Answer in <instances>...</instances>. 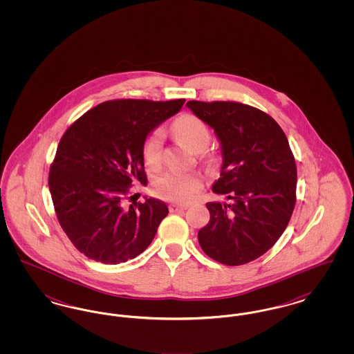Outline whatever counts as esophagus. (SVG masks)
Wrapping results in <instances>:
<instances>
[{"label":"esophagus","instance_id":"34e87169","mask_svg":"<svg viewBox=\"0 0 354 354\" xmlns=\"http://www.w3.org/2000/svg\"><path fill=\"white\" fill-rule=\"evenodd\" d=\"M187 209V205H179V204H171L169 205V211L171 212H180Z\"/></svg>","mask_w":354,"mask_h":354}]
</instances>
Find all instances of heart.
Segmentation results:
<instances>
[{"mask_svg":"<svg viewBox=\"0 0 354 354\" xmlns=\"http://www.w3.org/2000/svg\"><path fill=\"white\" fill-rule=\"evenodd\" d=\"M174 134L188 150L201 152L209 143V131L202 120L185 114L174 122ZM162 158V133L153 131L143 143V160L149 167H156ZM202 188V179L195 174L166 172L153 180V194L171 202L187 203Z\"/></svg>","mask_w":354,"mask_h":354,"instance_id":"heart-1","label":"heart"}]
</instances>
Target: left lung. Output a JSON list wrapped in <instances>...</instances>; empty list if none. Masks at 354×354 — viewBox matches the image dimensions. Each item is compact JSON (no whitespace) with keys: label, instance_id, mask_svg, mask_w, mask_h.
<instances>
[{"label":"left lung","instance_id":"left-lung-1","mask_svg":"<svg viewBox=\"0 0 354 354\" xmlns=\"http://www.w3.org/2000/svg\"><path fill=\"white\" fill-rule=\"evenodd\" d=\"M219 140L220 178L207 203L209 221L198 234L205 254L241 266L267 252L286 231L296 203L297 169L281 127L268 114L237 102L185 104Z\"/></svg>","mask_w":354,"mask_h":354}]
</instances>
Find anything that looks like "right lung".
I'll return each instance as SVG.
<instances>
[{
	"label": "right lung",
	"instance_id": "obj_1",
	"mask_svg": "<svg viewBox=\"0 0 354 354\" xmlns=\"http://www.w3.org/2000/svg\"><path fill=\"white\" fill-rule=\"evenodd\" d=\"M185 102H103L62 136L49 174L51 199L62 230L88 259L126 263L151 244L167 204L145 196L126 207L124 199L134 182H147L146 138Z\"/></svg>",
	"mask_w": 354,
	"mask_h": 354
}]
</instances>
